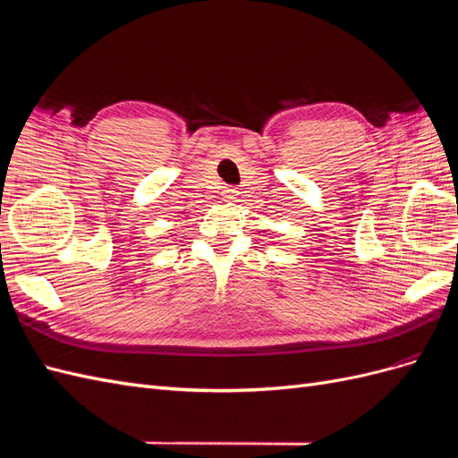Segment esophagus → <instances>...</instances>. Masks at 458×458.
<instances>
[{"label":"esophagus","instance_id":"34e87169","mask_svg":"<svg viewBox=\"0 0 458 458\" xmlns=\"http://www.w3.org/2000/svg\"><path fill=\"white\" fill-rule=\"evenodd\" d=\"M234 192H237L234 189H225V191H224V199H227V200L234 199V197H237V195H234Z\"/></svg>","mask_w":458,"mask_h":458}]
</instances>
